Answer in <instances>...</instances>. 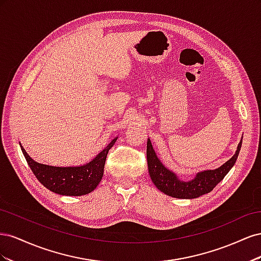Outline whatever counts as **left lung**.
I'll return each mask as SVG.
<instances>
[{
  "label": "left lung",
  "mask_w": 261,
  "mask_h": 261,
  "mask_svg": "<svg viewBox=\"0 0 261 261\" xmlns=\"http://www.w3.org/2000/svg\"><path fill=\"white\" fill-rule=\"evenodd\" d=\"M243 143V137L238 149L230 160L215 170H204L198 172L191 180H181L174 172H172L160 161L152 144L148 138L147 141V161L149 175L155 187L163 194L179 199H193L210 193L221 180L224 178L235 164Z\"/></svg>",
  "instance_id": "obj_1"
}]
</instances>
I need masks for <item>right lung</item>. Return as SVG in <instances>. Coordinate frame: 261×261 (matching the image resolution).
<instances>
[{"mask_svg":"<svg viewBox=\"0 0 261 261\" xmlns=\"http://www.w3.org/2000/svg\"><path fill=\"white\" fill-rule=\"evenodd\" d=\"M116 140L117 137L112 139L90 162L76 167H53L39 163L26 152L20 143L19 145L31 171L45 188L63 196H83L93 192L99 185L103 176L108 152Z\"/></svg>","mask_w":261,"mask_h":261,"instance_id":"obj_1","label":"right lung"}]
</instances>
